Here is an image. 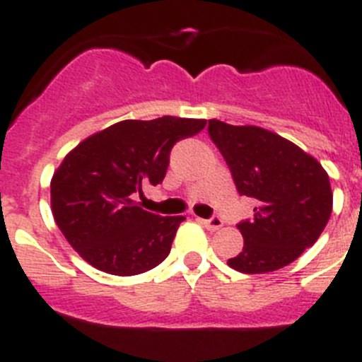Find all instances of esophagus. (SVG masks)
Returning a JSON list of instances; mask_svg holds the SVG:
<instances>
[{"label":"esophagus","instance_id":"obj_1","mask_svg":"<svg viewBox=\"0 0 362 362\" xmlns=\"http://www.w3.org/2000/svg\"><path fill=\"white\" fill-rule=\"evenodd\" d=\"M200 223H202L206 228H209V230H218V228L223 227V221L216 216L209 218V220H200Z\"/></svg>","mask_w":362,"mask_h":362}]
</instances>
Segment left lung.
Segmentation results:
<instances>
[{"label": "left lung", "mask_w": 362, "mask_h": 362, "mask_svg": "<svg viewBox=\"0 0 362 362\" xmlns=\"http://www.w3.org/2000/svg\"><path fill=\"white\" fill-rule=\"evenodd\" d=\"M239 195L255 199V216L241 221L243 252L228 259L239 273L262 274L294 262L315 245L332 211L327 173L294 142L266 128L209 119Z\"/></svg>", "instance_id": "8db88e82"}]
</instances>
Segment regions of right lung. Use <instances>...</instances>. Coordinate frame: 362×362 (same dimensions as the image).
<instances>
[{
    "label": "right lung",
    "instance_id": "obj_1",
    "mask_svg": "<svg viewBox=\"0 0 362 362\" xmlns=\"http://www.w3.org/2000/svg\"><path fill=\"white\" fill-rule=\"evenodd\" d=\"M204 127L206 119L176 116L124 119L64 156L51 180V207L59 230L86 262L134 276L167 259L185 216L148 213L134 195L162 182L173 146Z\"/></svg>",
    "mask_w": 362,
    "mask_h": 362
}]
</instances>
